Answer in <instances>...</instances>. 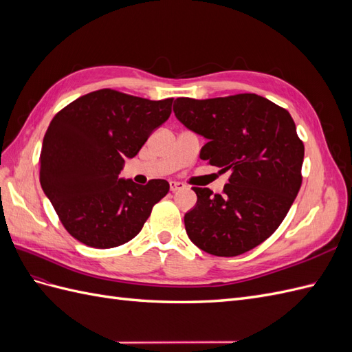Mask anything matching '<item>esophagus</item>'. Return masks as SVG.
I'll return each mask as SVG.
<instances>
[{
  "label": "esophagus",
  "mask_w": 352,
  "mask_h": 352,
  "mask_svg": "<svg viewBox=\"0 0 352 352\" xmlns=\"http://www.w3.org/2000/svg\"><path fill=\"white\" fill-rule=\"evenodd\" d=\"M184 188H185L184 184L176 182V180H170V190H172V192H176V190L184 189Z\"/></svg>",
  "instance_id": "1"
}]
</instances>
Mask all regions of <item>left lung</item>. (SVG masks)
I'll return each mask as SVG.
<instances>
[{"label": "left lung", "mask_w": 352, "mask_h": 352, "mask_svg": "<svg viewBox=\"0 0 352 352\" xmlns=\"http://www.w3.org/2000/svg\"><path fill=\"white\" fill-rule=\"evenodd\" d=\"M173 111L207 140L199 158L230 172L223 194L192 188L197 206L185 214L189 239L217 257L255 248L279 228L301 188L304 144L291 114L255 94L177 98Z\"/></svg>", "instance_id": "obj_1"}]
</instances>
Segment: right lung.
Listing matches in <instances>:
<instances>
[{"instance_id": "right-lung-1", "label": "right lung", "mask_w": 352, "mask_h": 352, "mask_svg": "<svg viewBox=\"0 0 352 352\" xmlns=\"http://www.w3.org/2000/svg\"><path fill=\"white\" fill-rule=\"evenodd\" d=\"M173 98L151 101L114 89L74 100L51 120L42 142L39 180L70 235L92 248H114L141 232L170 185L120 179L172 113Z\"/></svg>"}]
</instances>
